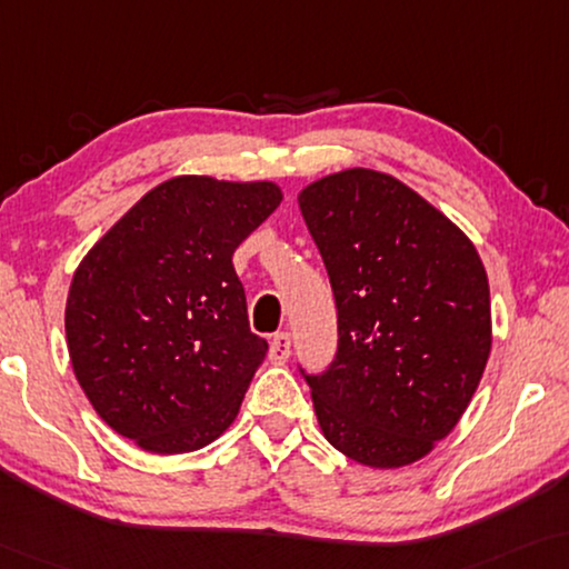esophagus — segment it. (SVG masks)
Returning a JSON list of instances; mask_svg holds the SVG:
<instances>
[{
	"instance_id": "esophagus-1",
	"label": "esophagus",
	"mask_w": 569,
	"mask_h": 569,
	"mask_svg": "<svg viewBox=\"0 0 569 569\" xmlns=\"http://www.w3.org/2000/svg\"><path fill=\"white\" fill-rule=\"evenodd\" d=\"M270 358H273V363H286L291 358V335H273V340H270Z\"/></svg>"
}]
</instances>
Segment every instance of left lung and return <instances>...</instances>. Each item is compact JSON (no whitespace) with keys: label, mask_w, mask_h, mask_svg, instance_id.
<instances>
[{"label":"left lung","mask_w":569,"mask_h":569,"mask_svg":"<svg viewBox=\"0 0 569 569\" xmlns=\"http://www.w3.org/2000/svg\"><path fill=\"white\" fill-rule=\"evenodd\" d=\"M338 303V356L307 376L340 453L399 469L467 412L492 348L490 283L471 239L387 172L353 167L299 193Z\"/></svg>","instance_id":"obj_1"}]
</instances>
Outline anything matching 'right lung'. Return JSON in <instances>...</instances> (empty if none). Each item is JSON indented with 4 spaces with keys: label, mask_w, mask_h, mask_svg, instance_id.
I'll return each instance as SVG.
<instances>
[{
    "label": "right lung",
    "mask_w": 569,
    "mask_h": 569,
    "mask_svg": "<svg viewBox=\"0 0 569 569\" xmlns=\"http://www.w3.org/2000/svg\"><path fill=\"white\" fill-rule=\"evenodd\" d=\"M281 201L270 180L178 174L77 266L71 368L94 412L141 451H198L234 422L268 342L250 330L231 254Z\"/></svg>",
    "instance_id": "1"
}]
</instances>
